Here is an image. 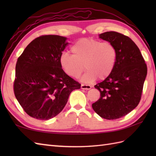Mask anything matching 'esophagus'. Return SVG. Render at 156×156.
<instances>
[{
	"label": "esophagus",
	"instance_id": "34e87169",
	"mask_svg": "<svg viewBox=\"0 0 156 156\" xmlns=\"http://www.w3.org/2000/svg\"><path fill=\"white\" fill-rule=\"evenodd\" d=\"M92 87L90 85H87V84H81V88L84 89V90H89V89H90Z\"/></svg>",
	"mask_w": 156,
	"mask_h": 156
}]
</instances>
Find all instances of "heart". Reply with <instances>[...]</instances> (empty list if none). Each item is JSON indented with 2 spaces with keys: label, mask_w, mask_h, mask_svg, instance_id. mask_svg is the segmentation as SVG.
Listing matches in <instances>:
<instances>
[{
  "label": "heart",
  "mask_w": 156,
  "mask_h": 156,
  "mask_svg": "<svg viewBox=\"0 0 156 156\" xmlns=\"http://www.w3.org/2000/svg\"><path fill=\"white\" fill-rule=\"evenodd\" d=\"M72 54L63 53L59 57V64L66 74L77 78L84 71L87 72L81 81L89 83L98 78L105 80L113 70L117 49L111 43L101 42L92 38H82L71 47Z\"/></svg>",
  "instance_id": "heart-1"
}]
</instances>
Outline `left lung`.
<instances>
[{
	"mask_svg": "<svg viewBox=\"0 0 156 156\" xmlns=\"http://www.w3.org/2000/svg\"><path fill=\"white\" fill-rule=\"evenodd\" d=\"M117 49V59L110 76L94 86L101 97L92 105L105 119L113 120L127 115L138 105L147 76V65L137 45L129 37L115 31L99 35Z\"/></svg>",
	"mask_w": 156,
	"mask_h": 156,
	"instance_id": "obj_1",
	"label": "left lung"
}]
</instances>
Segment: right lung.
I'll use <instances>...</instances> for the list:
<instances>
[{
	"label": "right lung",
	"mask_w": 156,
	"mask_h": 156,
	"mask_svg": "<svg viewBox=\"0 0 156 156\" xmlns=\"http://www.w3.org/2000/svg\"><path fill=\"white\" fill-rule=\"evenodd\" d=\"M59 35H42L33 40L16 64L14 93L30 117L49 120L60 112L71 92L81 84L63 71L59 57L68 43Z\"/></svg>",
	"instance_id": "1"
}]
</instances>
